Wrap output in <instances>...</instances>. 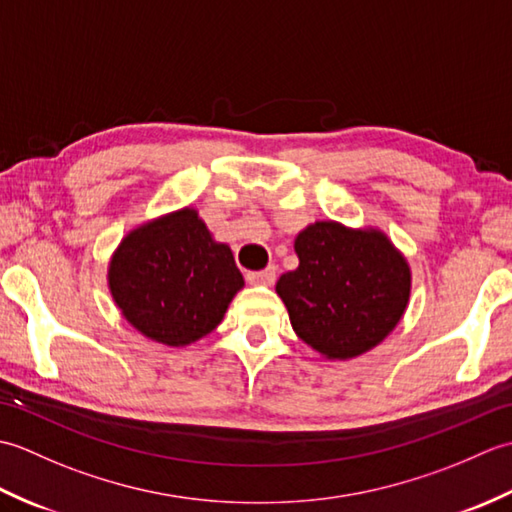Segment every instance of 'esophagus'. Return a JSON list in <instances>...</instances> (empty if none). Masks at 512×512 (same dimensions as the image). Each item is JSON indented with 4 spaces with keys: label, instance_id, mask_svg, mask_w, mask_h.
Listing matches in <instances>:
<instances>
[{
    "label": "esophagus",
    "instance_id": "obj_1",
    "mask_svg": "<svg viewBox=\"0 0 512 512\" xmlns=\"http://www.w3.org/2000/svg\"><path fill=\"white\" fill-rule=\"evenodd\" d=\"M275 277H277V268L275 266H268L264 270H257V273H246L248 284H253V286H270V284H275Z\"/></svg>",
    "mask_w": 512,
    "mask_h": 512
}]
</instances>
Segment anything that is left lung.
I'll return each mask as SVG.
<instances>
[{"instance_id": "1", "label": "left lung", "mask_w": 512, "mask_h": 512, "mask_svg": "<svg viewBox=\"0 0 512 512\" xmlns=\"http://www.w3.org/2000/svg\"><path fill=\"white\" fill-rule=\"evenodd\" d=\"M299 266L281 275L277 295L292 330L330 361L372 350L407 310L411 273L385 233L314 222L297 235Z\"/></svg>"}]
</instances>
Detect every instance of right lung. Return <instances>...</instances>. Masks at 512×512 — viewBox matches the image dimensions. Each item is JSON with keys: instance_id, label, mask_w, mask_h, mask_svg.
I'll return each instance as SVG.
<instances>
[{"instance_id": "add662e5", "label": "right lung", "mask_w": 512, "mask_h": 512, "mask_svg": "<svg viewBox=\"0 0 512 512\" xmlns=\"http://www.w3.org/2000/svg\"><path fill=\"white\" fill-rule=\"evenodd\" d=\"M110 292L147 339L182 347L213 332L244 277L195 209L134 228L110 262Z\"/></svg>"}]
</instances>
